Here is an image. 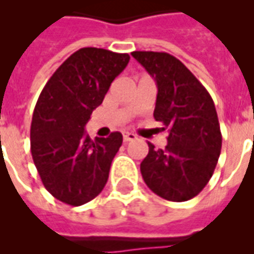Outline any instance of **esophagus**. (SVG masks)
Wrapping results in <instances>:
<instances>
[{
	"label": "esophagus",
	"mask_w": 254,
	"mask_h": 254,
	"mask_svg": "<svg viewBox=\"0 0 254 254\" xmlns=\"http://www.w3.org/2000/svg\"><path fill=\"white\" fill-rule=\"evenodd\" d=\"M124 142H129V141H133V139H135L137 137H135V134H133V133H124Z\"/></svg>",
	"instance_id": "34e87169"
}]
</instances>
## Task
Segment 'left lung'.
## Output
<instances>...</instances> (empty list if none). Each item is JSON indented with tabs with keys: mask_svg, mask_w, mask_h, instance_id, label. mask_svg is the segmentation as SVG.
Here are the masks:
<instances>
[{
	"mask_svg": "<svg viewBox=\"0 0 254 254\" xmlns=\"http://www.w3.org/2000/svg\"><path fill=\"white\" fill-rule=\"evenodd\" d=\"M131 55L154 77L158 88L154 119L170 131L165 149L147 142L149 153L141 162L143 181L166 200H190L208 183L221 151L213 100L173 55L154 51H133Z\"/></svg>",
	"mask_w": 254,
	"mask_h": 254,
	"instance_id": "8db88e82",
	"label": "left lung"
}]
</instances>
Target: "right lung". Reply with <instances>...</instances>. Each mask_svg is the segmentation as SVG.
Here are the masks:
<instances>
[{"instance_id": "add662e5", "label": "right lung", "mask_w": 254, "mask_h": 254, "mask_svg": "<svg viewBox=\"0 0 254 254\" xmlns=\"http://www.w3.org/2000/svg\"><path fill=\"white\" fill-rule=\"evenodd\" d=\"M129 59L96 47L77 50L39 95L30 129L31 155L46 190L65 204H85L107 185L123 134L113 131L93 141L84 127Z\"/></svg>"}]
</instances>
